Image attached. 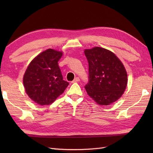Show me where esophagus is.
Returning a JSON list of instances; mask_svg holds the SVG:
<instances>
[{"instance_id": "esophagus-1", "label": "esophagus", "mask_w": 153, "mask_h": 153, "mask_svg": "<svg viewBox=\"0 0 153 153\" xmlns=\"http://www.w3.org/2000/svg\"><path fill=\"white\" fill-rule=\"evenodd\" d=\"M79 77H76V78H75L73 81H72V83H76V82H79Z\"/></svg>"}]
</instances>
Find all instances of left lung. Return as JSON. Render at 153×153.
Returning a JSON list of instances; mask_svg holds the SVG:
<instances>
[{"mask_svg":"<svg viewBox=\"0 0 153 153\" xmlns=\"http://www.w3.org/2000/svg\"><path fill=\"white\" fill-rule=\"evenodd\" d=\"M89 62V82L85 86L88 95L99 105L108 106L118 100L128 85L123 63L112 51L102 47L84 51Z\"/></svg>","mask_w":153,"mask_h":153,"instance_id":"obj_1","label":"left lung"}]
</instances>
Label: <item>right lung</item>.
Returning a JSON list of instances; mask_svg holds the SVG:
<instances>
[{
	"instance_id": "obj_1",
	"label": "right lung",
	"mask_w": 153,
	"mask_h": 153,
	"mask_svg": "<svg viewBox=\"0 0 153 153\" xmlns=\"http://www.w3.org/2000/svg\"><path fill=\"white\" fill-rule=\"evenodd\" d=\"M62 52L48 48L35 56L23 77L25 91L39 105H49L64 93L69 83L63 80L58 62Z\"/></svg>"
}]
</instances>
